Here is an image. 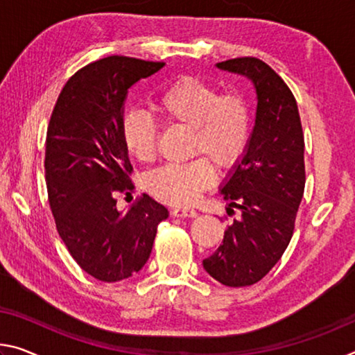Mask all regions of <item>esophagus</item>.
I'll return each instance as SVG.
<instances>
[{
  "mask_svg": "<svg viewBox=\"0 0 355 355\" xmlns=\"http://www.w3.org/2000/svg\"><path fill=\"white\" fill-rule=\"evenodd\" d=\"M198 213L193 208H183V207H175L172 208V216L175 218H194Z\"/></svg>",
  "mask_w": 355,
  "mask_h": 355,
  "instance_id": "34e87169",
  "label": "esophagus"
}]
</instances>
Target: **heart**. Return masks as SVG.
Wrapping results in <instances>:
<instances>
[{
  "mask_svg": "<svg viewBox=\"0 0 355 355\" xmlns=\"http://www.w3.org/2000/svg\"><path fill=\"white\" fill-rule=\"evenodd\" d=\"M153 110L168 126L191 131L188 155L202 156L182 166L151 172L145 182L155 199L187 207L213 182L211 162L218 171H229L243 157L252 132L250 101L239 92L219 93L211 83L193 76L173 80L153 101ZM128 153L144 164L156 157V129L148 116L128 115L123 123Z\"/></svg>",
  "mask_w": 355,
  "mask_h": 355,
  "instance_id": "obj_1",
  "label": "heart"
}]
</instances>
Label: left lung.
Returning a JSON list of instances; mask_svg holds the SVG:
<instances>
[{"label": "left lung", "instance_id": "1", "mask_svg": "<svg viewBox=\"0 0 355 355\" xmlns=\"http://www.w3.org/2000/svg\"><path fill=\"white\" fill-rule=\"evenodd\" d=\"M216 66L251 78L257 110L248 148L221 188L227 213L239 208L240 216L202 263L221 284L245 288L275 267L294 234L305 191V139L294 94L267 63L241 56Z\"/></svg>", "mask_w": 355, "mask_h": 355}]
</instances>
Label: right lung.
<instances>
[{
	"mask_svg": "<svg viewBox=\"0 0 355 355\" xmlns=\"http://www.w3.org/2000/svg\"><path fill=\"white\" fill-rule=\"evenodd\" d=\"M162 61L107 56L78 69L61 89L47 128L46 182L50 210L67 251L83 272L105 283L147 263L167 208L147 194L118 211L116 196L134 193L123 142L128 88Z\"/></svg>",
	"mask_w": 355,
	"mask_h": 355,
	"instance_id": "add662e5",
	"label": "right lung"
}]
</instances>
